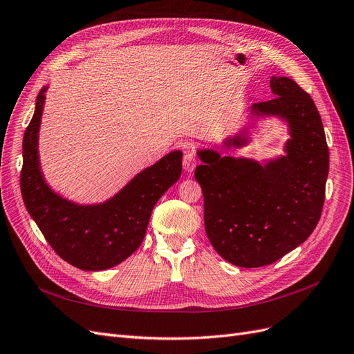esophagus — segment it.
<instances>
[{
	"mask_svg": "<svg viewBox=\"0 0 354 354\" xmlns=\"http://www.w3.org/2000/svg\"><path fill=\"white\" fill-rule=\"evenodd\" d=\"M196 166H197V156L189 150L185 151V154H184V169L187 170V172H192V170L196 169Z\"/></svg>",
	"mask_w": 354,
	"mask_h": 354,
	"instance_id": "1",
	"label": "esophagus"
}]
</instances>
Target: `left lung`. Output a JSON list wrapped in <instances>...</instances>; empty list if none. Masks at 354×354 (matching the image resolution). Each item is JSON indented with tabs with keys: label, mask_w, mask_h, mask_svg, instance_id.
<instances>
[{
	"label": "left lung",
	"mask_w": 354,
	"mask_h": 354,
	"mask_svg": "<svg viewBox=\"0 0 354 354\" xmlns=\"http://www.w3.org/2000/svg\"><path fill=\"white\" fill-rule=\"evenodd\" d=\"M269 101L248 107V127L222 142H250L257 119L288 124L285 154L261 163L200 148L196 179L204 196V226L216 252L239 268L273 263L303 244L321 218L329 151L321 115L310 95L292 79L272 76Z\"/></svg>",
	"instance_id": "1"
}]
</instances>
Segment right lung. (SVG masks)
<instances>
[{
    "mask_svg": "<svg viewBox=\"0 0 354 354\" xmlns=\"http://www.w3.org/2000/svg\"><path fill=\"white\" fill-rule=\"evenodd\" d=\"M47 89L48 85L39 91L24 136L21 197L45 239L67 263L82 270L110 269L141 245L156 203L180 178L182 151L145 167L106 201L67 200L45 182L41 170L38 141Z\"/></svg>",
    "mask_w": 354,
    "mask_h": 354,
    "instance_id": "1",
    "label": "right lung"
}]
</instances>
